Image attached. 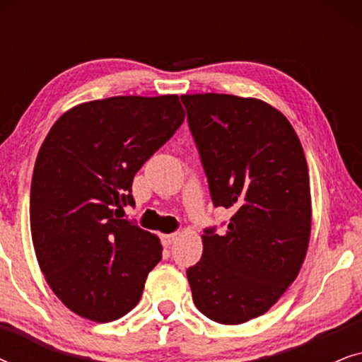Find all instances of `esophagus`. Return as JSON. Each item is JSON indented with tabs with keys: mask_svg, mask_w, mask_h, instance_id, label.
<instances>
[{
	"mask_svg": "<svg viewBox=\"0 0 362 362\" xmlns=\"http://www.w3.org/2000/svg\"><path fill=\"white\" fill-rule=\"evenodd\" d=\"M176 237H177L176 234H165V235H161L163 245H165V247H171L173 244H175Z\"/></svg>",
	"mask_w": 362,
	"mask_h": 362,
	"instance_id": "1",
	"label": "esophagus"
}]
</instances>
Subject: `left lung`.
Here are the masks:
<instances>
[{
  "label": "left lung",
  "mask_w": 362,
  "mask_h": 362,
  "mask_svg": "<svg viewBox=\"0 0 362 362\" xmlns=\"http://www.w3.org/2000/svg\"><path fill=\"white\" fill-rule=\"evenodd\" d=\"M214 207L234 214L226 234L207 227L187 269L207 318L240 325L264 315L296 279L308 249V166L293 127L257 98L181 95Z\"/></svg>",
  "instance_id": "left-lung-1"
}]
</instances>
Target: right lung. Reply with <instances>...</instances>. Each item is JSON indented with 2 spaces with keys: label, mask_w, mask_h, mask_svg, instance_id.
Returning a JSON list of instances; mask_svg holds the SVG:
<instances>
[{
  "label": "right lung",
  "mask_w": 362,
  "mask_h": 362,
  "mask_svg": "<svg viewBox=\"0 0 362 362\" xmlns=\"http://www.w3.org/2000/svg\"><path fill=\"white\" fill-rule=\"evenodd\" d=\"M182 122L177 95L110 97L71 108L47 133L31 182L33 244L74 313L107 323L140 301L163 247L122 211L135 206L136 171Z\"/></svg>",
  "instance_id": "1"
}]
</instances>
